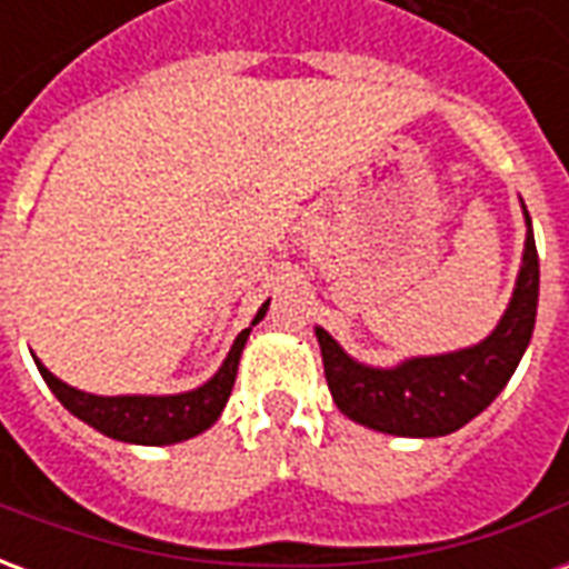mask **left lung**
I'll return each mask as SVG.
<instances>
[{"label": "left lung", "instance_id": "8db88e82", "mask_svg": "<svg viewBox=\"0 0 569 569\" xmlns=\"http://www.w3.org/2000/svg\"><path fill=\"white\" fill-rule=\"evenodd\" d=\"M521 212L527 237L512 298L493 332L478 345L436 357H408L381 369L353 359L322 326H313L326 383L341 415L387 436L436 439L466 427L502 393L537 326L539 256L525 200Z\"/></svg>", "mask_w": 569, "mask_h": 569}]
</instances>
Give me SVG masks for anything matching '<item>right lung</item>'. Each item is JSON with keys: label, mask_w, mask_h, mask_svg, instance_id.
<instances>
[{"label": "right lung", "mask_w": 569, "mask_h": 569, "mask_svg": "<svg viewBox=\"0 0 569 569\" xmlns=\"http://www.w3.org/2000/svg\"><path fill=\"white\" fill-rule=\"evenodd\" d=\"M271 298L259 308V313L252 317L249 329L237 335L234 345L228 350V357L222 359L219 371L212 375L210 381H203L194 390L170 396H97L84 393L69 387L67 381H60L57 375L44 369L42 362L36 359V366L42 371L44 383L51 387V393L60 399V406L67 408L69 415H76L84 420L88 427L97 432H103L109 439L128 441V445H176V441H188L200 436L203 429H210L219 415H222L224 402L231 396L234 387L237 366H240V353L247 347V338L252 332L256 322L264 320Z\"/></svg>", "instance_id": "obj_1"}]
</instances>
